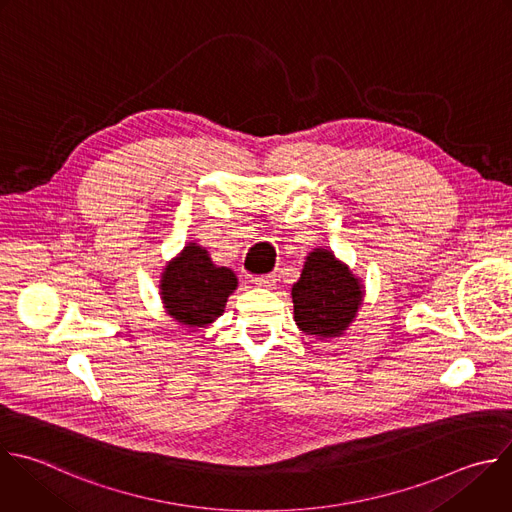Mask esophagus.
Listing matches in <instances>:
<instances>
[{
  "mask_svg": "<svg viewBox=\"0 0 512 512\" xmlns=\"http://www.w3.org/2000/svg\"><path fill=\"white\" fill-rule=\"evenodd\" d=\"M275 281H277V277H275L273 273H269V275H261V277H253V283H255L257 287H273V285H275Z\"/></svg>",
  "mask_w": 512,
  "mask_h": 512,
  "instance_id": "1",
  "label": "esophagus"
}]
</instances>
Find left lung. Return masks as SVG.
<instances>
[{
    "mask_svg": "<svg viewBox=\"0 0 512 512\" xmlns=\"http://www.w3.org/2000/svg\"><path fill=\"white\" fill-rule=\"evenodd\" d=\"M295 323L307 335L339 337L362 307L360 279L327 249H313L291 289Z\"/></svg>",
    "mask_w": 512,
    "mask_h": 512,
    "instance_id": "left-lung-1",
    "label": "left lung"
}]
</instances>
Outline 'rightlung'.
<instances>
[{"instance_id":"1","label":"right lung","mask_w":512,"mask_h":512,"mask_svg":"<svg viewBox=\"0 0 512 512\" xmlns=\"http://www.w3.org/2000/svg\"><path fill=\"white\" fill-rule=\"evenodd\" d=\"M237 277L227 267H217L209 251L189 243L170 261L160 279V297L166 313L187 327H207L223 315Z\"/></svg>"}]
</instances>
